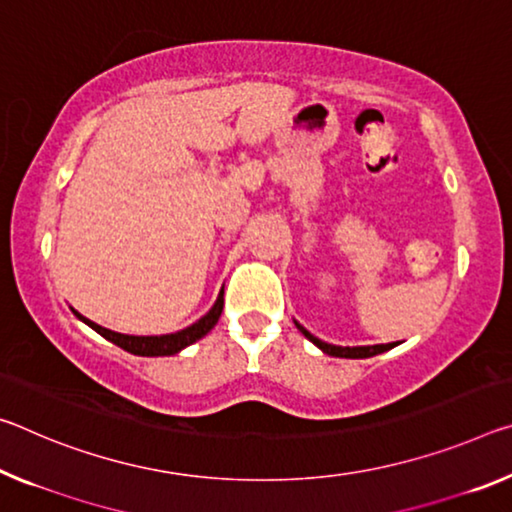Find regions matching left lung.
Wrapping results in <instances>:
<instances>
[{
  "mask_svg": "<svg viewBox=\"0 0 512 512\" xmlns=\"http://www.w3.org/2000/svg\"><path fill=\"white\" fill-rule=\"evenodd\" d=\"M296 323V328L303 332V335L310 339V342L314 344V346H319L323 353H328V355H332V358H351V360H360V358H371V355H378V353H385V351H389V348H392V344H376V346H335V344H328V342H321L319 337H314L310 330H305L303 326H300L298 321H294Z\"/></svg>",
  "mask_w": 512,
  "mask_h": 512,
  "instance_id": "obj_1",
  "label": "left lung"
}]
</instances>
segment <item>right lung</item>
<instances>
[{"mask_svg": "<svg viewBox=\"0 0 512 512\" xmlns=\"http://www.w3.org/2000/svg\"><path fill=\"white\" fill-rule=\"evenodd\" d=\"M72 312H75L77 319L84 321L88 328H93L97 335L109 339L111 344L120 346L123 351L132 353V355H143V358H159V355L180 353L182 348L196 344L198 339L205 337L207 332L216 326L218 319H221V312H223V291L218 294L216 303L212 305V310H209L205 316H200L196 323H191V326H186L184 330L170 332V335H123V332H113L109 328L97 326V323L86 319V316H81L77 310H72Z\"/></svg>", "mask_w": 512, "mask_h": 512, "instance_id": "right-lung-1", "label": "right lung"}]
</instances>
